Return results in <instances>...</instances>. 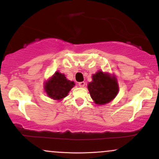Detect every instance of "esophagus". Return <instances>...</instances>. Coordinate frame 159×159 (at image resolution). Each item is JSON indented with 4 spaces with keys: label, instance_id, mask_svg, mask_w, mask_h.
<instances>
[{
    "label": "esophagus",
    "instance_id": "34e87169",
    "mask_svg": "<svg viewBox=\"0 0 159 159\" xmlns=\"http://www.w3.org/2000/svg\"><path fill=\"white\" fill-rule=\"evenodd\" d=\"M78 85H79V87H84V86H85V82H84V81L79 82V83H78Z\"/></svg>",
    "mask_w": 159,
    "mask_h": 159
}]
</instances>
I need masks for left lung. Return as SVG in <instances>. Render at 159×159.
Returning a JSON list of instances; mask_svg holds the SVG:
<instances>
[{
	"label": "left lung",
	"instance_id": "obj_1",
	"mask_svg": "<svg viewBox=\"0 0 159 159\" xmlns=\"http://www.w3.org/2000/svg\"><path fill=\"white\" fill-rule=\"evenodd\" d=\"M93 81L87 85L91 98L97 105H105L116 97L119 86L115 76L98 71L93 75Z\"/></svg>",
	"mask_w": 159,
	"mask_h": 159
}]
</instances>
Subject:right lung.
Wrapping results in <instances>:
<instances>
[{"instance_id": "obj_1", "label": "right lung", "mask_w": 159, "mask_h": 159, "mask_svg": "<svg viewBox=\"0 0 159 159\" xmlns=\"http://www.w3.org/2000/svg\"><path fill=\"white\" fill-rule=\"evenodd\" d=\"M74 81L67 80L63 74L56 72L48 81L45 83V91L51 98L61 100L65 98L74 87Z\"/></svg>"}]
</instances>
